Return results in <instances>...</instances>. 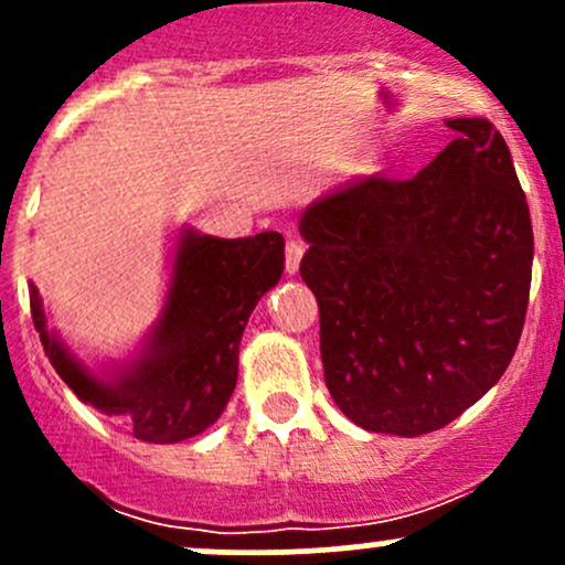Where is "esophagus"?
<instances>
[{
  "instance_id": "34e87169",
  "label": "esophagus",
  "mask_w": 565,
  "mask_h": 565,
  "mask_svg": "<svg viewBox=\"0 0 565 565\" xmlns=\"http://www.w3.org/2000/svg\"><path fill=\"white\" fill-rule=\"evenodd\" d=\"M303 241H295V237H289L287 241V250H284V265H287V273H298L300 267V259H303Z\"/></svg>"
}]
</instances>
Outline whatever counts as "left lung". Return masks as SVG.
Returning a JSON list of instances; mask_svg holds the SVG:
<instances>
[{
  "label": "left lung",
  "mask_w": 565,
  "mask_h": 565,
  "mask_svg": "<svg viewBox=\"0 0 565 565\" xmlns=\"http://www.w3.org/2000/svg\"><path fill=\"white\" fill-rule=\"evenodd\" d=\"M413 180L374 174L311 204L300 276L319 303L324 385L369 431L443 429L509 369L533 226L509 145L483 117Z\"/></svg>",
  "instance_id": "left-lung-1"
}]
</instances>
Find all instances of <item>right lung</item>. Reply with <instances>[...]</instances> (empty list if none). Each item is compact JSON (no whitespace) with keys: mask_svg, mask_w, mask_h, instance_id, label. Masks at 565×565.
<instances>
[{"mask_svg":"<svg viewBox=\"0 0 565 565\" xmlns=\"http://www.w3.org/2000/svg\"><path fill=\"white\" fill-rule=\"evenodd\" d=\"M281 270L278 232L224 241L182 230L161 319L139 361L114 377L89 372L49 333L35 287L30 289L32 322L51 366L84 404L117 418L136 440L180 443L224 413L237 383L243 330Z\"/></svg>","mask_w":565,"mask_h":565,"instance_id":"obj_1","label":"right lung"}]
</instances>
